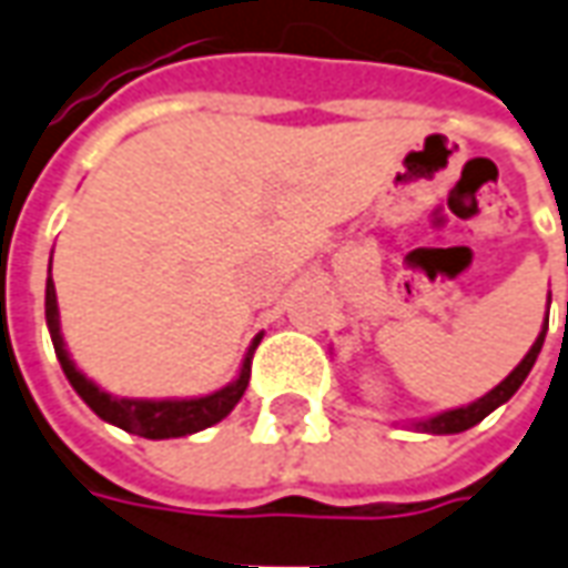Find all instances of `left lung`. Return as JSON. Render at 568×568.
Instances as JSON below:
<instances>
[{"label": "left lung", "mask_w": 568, "mask_h": 568, "mask_svg": "<svg viewBox=\"0 0 568 568\" xmlns=\"http://www.w3.org/2000/svg\"><path fill=\"white\" fill-rule=\"evenodd\" d=\"M545 332L547 325L541 328V335L535 338V344L529 347V353L523 356V363H519L510 375H507L498 387H491L489 394L479 396L477 403H470V406H462V408H449V412H439V415H434V418H427V422H418L415 427L418 430H424V434H462V430H467V427H474V424H479L489 412H495V408L501 406V403H507L510 396L517 394L519 384L526 381V375L532 372L535 359H538V353H541V344H545Z\"/></svg>", "instance_id": "obj_1"}]
</instances>
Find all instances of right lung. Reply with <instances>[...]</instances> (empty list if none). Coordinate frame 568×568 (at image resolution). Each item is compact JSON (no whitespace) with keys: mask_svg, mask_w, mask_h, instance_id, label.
I'll list each match as a JSON object with an SVG mask.
<instances>
[{"mask_svg":"<svg viewBox=\"0 0 568 568\" xmlns=\"http://www.w3.org/2000/svg\"><path fill=\"white\" fill-rule=\"evenodd\" d=\"M45 320H49L51 344L54 353L61 359V368L67 381L73 384L89 408L104 418V422L116 424L129 434L144 436V439H172V436H187L196 430L212 427L221 418H227L233 406L243 399L245 387H248V375H252V353H255L257 341H252V347L245 353L243 368H240V378L230 381L227 387H221L215 394L196 396V399H125V396H110L104 394L94 381H89L77 368V363L70 359V353L63 347L61 335V316H58V295H54V283H51V267H49V283H45Z\"/></svg>","mask_w":568,"mask_h":568,"instance_id":"right-lung-1","label":"right lung"}]
</instances>
